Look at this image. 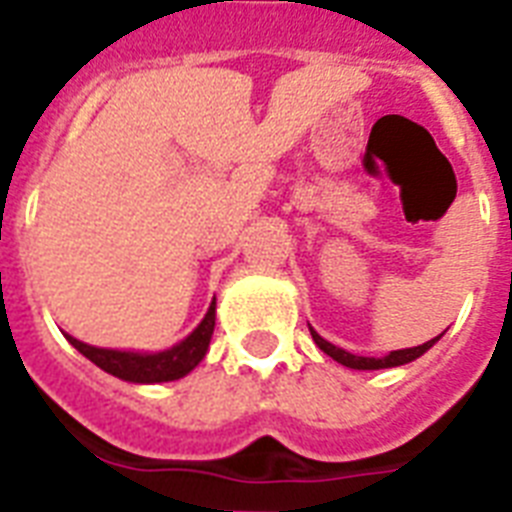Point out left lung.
Masks as SVG:
<instances>
[{"label":"left lung","mask_w":512,"mask_h":512,"mask_svg":"<svg viewBox=\"0 0 512 512\" xmlns=\"http://www.w3.org/2000/svg\"><path fill=\"white\" fill-rule=\"evenodd\" d=\"M311 335H313V342L319 345L327 356H332L337 361V364L342 366H350V369H390V366H401V364H409V361H414V358H420L425 350H430L433 345H436L438 340H441V335L433 337V340L422 342V345H417V348H404V350H390L388 356L382 358H369V356H353V353H348V350L337 348V345H332V342H327L324 337L316 332V329L311 327Z\"/></svg>","instance_id":"obj_1"}]
</instances>
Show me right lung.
<instances>
[{"label": "right lung", "mask_w": 512, "mask_h": 512, "mask_svg": "<svg viewBox=\"0 0 512 512\" xmlns=\"http://www.w3.org/2000/svg\"><path fill=\"white\" fill-rule=\"evenodd\" d=\"M215 332V300L209 305L207 316L201 319V324L193 329L191 335L180 340L177 345L159 353H135V350H111V348H95L87 342L76 340V337L66 335L68 342L74 345L82 356H87L95 366H100L103 372L114 374L119 380L127 382H170L180 380L191 372L193 366H199V361L207 356L209 340Z\"/></svg>", "instance_id": "1"}]
</instances>
